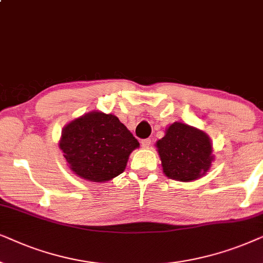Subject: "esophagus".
Returning <instances> with one entry per match:
<instances>
[{"label":"esophagus","instance_id":"34e87169","mask_svg":"<svg viewBox=\"0 0 263 263\" xmlns=\"http://www.w3.org/2000/svg\"><path fill=\"white\" fill-rule=\"evenodd\" d=\"M141 144H142V146H143V148H149V146H150V144H152V139H150V138H145V139H142Z\"/></svg>","mask_w":263,"mask_h":263}]
</instances>
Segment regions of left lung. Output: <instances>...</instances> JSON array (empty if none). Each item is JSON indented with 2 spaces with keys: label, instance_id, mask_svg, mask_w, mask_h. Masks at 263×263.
<instances>
[{
  "label": "left lung",
  "instance_id": "8db88e82",
  "mask_svg": "<svg viewBox=\"0 0 263 263\" xmlns=\"http://www.w3.org/2000/svg\"><path fill=\"white\" fill-rule=\"evenodd\" d=\"M163 173L179 181H192L212 166L213 145L208 135L183 122H174L156 142Z\"/></svg>",
  "mask_w": 263,
  "mask_h": 263
}]
</instances>
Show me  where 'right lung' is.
<instances>
[{"label": "right lung", "instance_id": "1", "mask_svg": "<svg viewBox=\"0 0 263 263\" xmlns=\"http://www.w3.org/2000/svg\"><path fill=\"white\" fill-rule=\"evenodd\" d=\"M59 146L73 173L102 183L124 172L139 143L115 115L90 111L65 126Z\"/></svg>", "mask_w": 263, "mask_h": 263}]
</instances>
